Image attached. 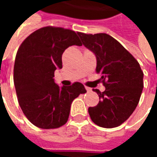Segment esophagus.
<instances>
[{
    "mask_svg": "<svg viewBox=\"0 0 157 157\" xmlns=\"http://www.w3.org/2000/svg\"><path fill=\"white\" fill-rule=\"evenodd\" d=\"M86 90L87 92H91V91H92V88H90L88 86H86Z\"/></svg>",
    "mask_w": 157,
    "mask_h": 157,
    "instance_id": "1",
    "label": "esophagus"
}]
</instances>
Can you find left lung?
Listing matches in <instances>:
<instances>
[{
    "label": "left lung",
    "mask_w": 157,
    "mask_h": 157,
    "mask_svg": "<svg viewBox=\"0 0 157 157\" xmlns=\"http://www.w3.org/2000/svg\"><path fill=\"white\" fill-rule=\"evenodd\" d=\"M82 44L95 55L96 71L105 86L98 93L100 101L88 109L93 123L103 128L123 124L135 111L143 90V71L138 61L124 46L107 33H77Z\"/></svg>",
    "instance_id": "left-lung-1"
}]
</instances>
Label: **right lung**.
<instances>
[{"label": "right lung", "instance_id": "add662e5", "mask_svg": "<svg viewBox=\"0 0 157 157\" xmlns=\"http://www.w3.org/2000/svg\"><path fill=\"white\" fill-rule=\"evenodd\" d=\"M72 45H82L74 31L44 27L30 34L17 50L13 80L19 105L40 128L65 124L73 100L86 92L80 82L69 86L55 82V71L62 68V55Z\"/></svg>", "mask_w": 157, "mask_h": 157}]
</instances>
